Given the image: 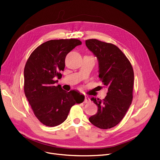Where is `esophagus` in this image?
I'll use <instances>...</instances> for the list:
<instances>
[{
  "label": "esophagus",
  "instance_id": "1",
  "mask_svg": "<svg viewBox=\"0 0 160 160\" xmlns=\"http://www.w3.org/2000/svg\"><path fill=\"white\" fill-rule=\"evenodd\" d=\"M90 102V100L89 99V97L88 96H85L84 97V103H88Z\"/></svg>",
  "mask_w": 160,
  "mask_h": 160
}]
</instances>
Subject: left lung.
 <instances>
[{"label":"left lung","instance_id":"left-lung-1","mask_svg":"<svg viewBox=\"0 0 160 160\" xmlns=\"http://www.w3.org/2000/svg\"><path fill=\"white\" fill-rule=\"evenodd\" d=\"M85 43L96 56L99 78L108 88L107 95L102 101L91 98L98 110L89 120L100 129L112 128L120 123L131 104L133 69L127 57L116 45L96 39L87 40Z\"/></svg>","mask_w":160,"mask_h":160}]
</instances>
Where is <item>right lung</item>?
Segmentation results:
<instances>
[{"label": "right lung", "mask_w": 160, "mask_h": 160, "mask_svg": "<svg viewBox=\"0 0 160 160\" xmlns=\"http://www.w3.org/2000/svg\"><path fill=\"white\" fill-rule=\"evenodd\" d=\"M82 42L77 39L47 41L36 48L28 58L23 71L24 93L34 115L46 126L54 127L67 118L70 108L84 101L76 90L65 91L54 85L61 76L68 52Z\"/></svg>", "instance_id": "obj_1"}]
</instances>
